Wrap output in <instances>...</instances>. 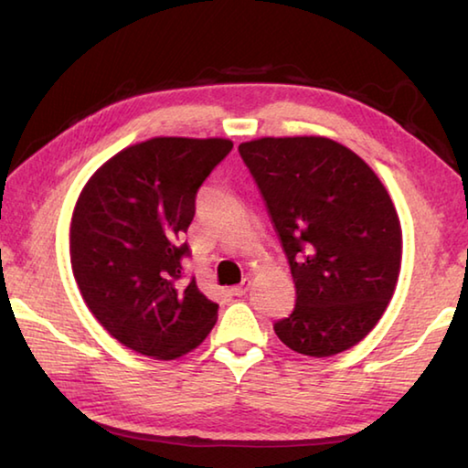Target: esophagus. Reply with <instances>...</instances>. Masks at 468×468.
Wrapping results in <instances>:
<instances>
[{"label":"esophagus","instance_id":"1","mask_svg":"<svg viewBox=\"0 0 468 468\" xmlns=\"http://www.w3.org/2000/svg\"><path fill=\"white\" fill-rule=\"evenodd\" d=\"M250 279H243L239 284H235V287H231V295H235V297H241V295H245V292H248V289H250Z\"/></svg>","mask_w":468,"mask_h":468}]
</instances>
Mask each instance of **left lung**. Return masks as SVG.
Returning <instances> with one entry per match:
<instances>
[{"instance_id": "left-lung-1", "label": "left lung", "mask_w": 468, "mask_h": 468, "mask_svg": "<svg viewBox=\"0 0 468 468\" xmlns=\"http://www.w3.org/2000/svg\"><path fill=\"white\" fill-rule=\"evenodd\" d=\"M295 281L274 332L295 353L330 357L366 338L399 281L402 231L382 181L353 150L320 136L239 144Z\"/></svg>"}]
</instances>
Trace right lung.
<instances>
[{
	"label": "right lung",
	"instance_id": "add662e5",
	"mask_svg": "<svg viewBox=\"0 0 468 468\" xmlns=\"http://www.w3.org/2000/svg\"><path fill=\"white\" fill-rule=\"evenodd\" d=\"M223 138H153L117 153L82 189L69 256L102 328L132 351L176 359L196 348L218 305L184 271L196 194L231 153Z\"/></svg>",
	"mask_w": 468,
	"mask_h": 468
}]
</instances>
